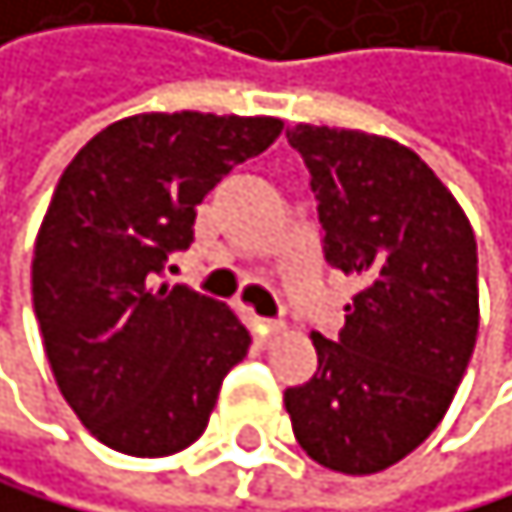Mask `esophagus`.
<instances>
[{
    "label": "esophagus",
    "mask_w": 512,
    "mask_h": 512,
    "mask_svg": "<svg viewBox=\"0 0 512 512\" xmlns=\"http://www.w3.org/2000/svg\"><path fill=\"white\" fill-rule=\"evenodd\" d=\"M251 321H254V328H258L264 337H270V334L283 331V321H280V318H258V315H254Z\"/></svg>",
    "instance_id": "obj_1"
}]
</instances>
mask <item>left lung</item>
Masks as SVG:
<instances>
[{
	"label": "left lung",
	"instance_id": "1",
	"mask_svg": "<svg viewBox=\"0 0 512 512\" xmlns=\"http://www.w3.org/2000/svg\"><path fill=\"white\" fill-rule=\"evenodd\" d=\"M325 261L360 280L318 369L283 392L309 456L373 475L414 452L452 405L478 337V245L433 168L395 139L296 123Z\"/></svg>",
	"mask_w": 512,
	"mask_h": 512
}]
</instances>
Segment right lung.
Listing matches in <instances>:
<instances>
[{
	"label": "right lung",
	"mask_w": 512,
	"mask_h": 512,
	"mask_svg": "<svg viewBox=\"0 0 512 512\" xmlns=\"http://www.w3.org/2000/svg\"><path fill=\"white\" fill-rule=\"evenodd\" d=\"M283 130L277 117L136 114L79 149L40 222L31 293L63 398L127 456H171L206 430L251 337L222 302L159 283L191 248L200 200Z\"/></svg>",
	"instance_id": "right-lung-1"
}]
</instances>
